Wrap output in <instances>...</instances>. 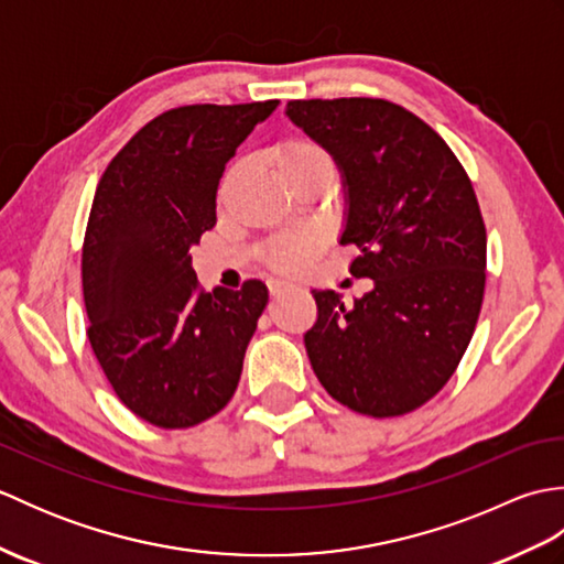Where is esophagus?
Returning a JSON list of instances; mask_svg holds the SVG:
<instances>
[{
    "instance_id": "obj_1",
    "label": "esophagus",
    "mask_w": 564,
    "mask_h": 564,
    "mask_svg": "<svg viewBox=\"0 0 564 564\" xmlns=\"http://www.w3.org/2000/svg\"><path fill=\"white\" fill-rule=\"evenodd\" d=\"M289 289H293V283H289V281H281V279H271L269 281V293L275 297V295H281L283 291H289Z\"/></svg>"
}]
</instances>
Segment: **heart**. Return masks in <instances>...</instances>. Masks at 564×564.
Segmentation results:
<instances>
[{
  "instance_id": "1",
  "label": "heart",
  "mask_w": 564,
  "mask_h": 564,
  "mask_svg": "<svg viewBox=\"0 0 564 564\" xmlns=\"http://www.w3.org/2000/svg\"><path fill=\"white\" fill-rule=\"evenodd\" d=\"M273 164L275 172L283 178L285 186H293L297 182H305L310 176L317 174H334L332 154L319 145V142L310 138H289L273 148ZM235 172L227 174L223 191L232 184ZM322 242L317 235L310 232H291L273 237L263 249V261L269 263L273 271L281 273H295L305 269L310 261L317 257Z\"/></svg>"
}]
</instances>
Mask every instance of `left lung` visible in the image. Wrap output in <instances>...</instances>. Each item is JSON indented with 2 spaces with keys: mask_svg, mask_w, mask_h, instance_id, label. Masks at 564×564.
<instances>
[{
  "mask_svg": "<svg viewBox=\"0 0 564 564\" xmlns=\"http://www.w3.org/2000/svg\"><path fill=\"white\" fill-rule=\"evenodd\" d=\"M285 116L337 162L346 188L341 245L373 291L346 305L313 291L305 349L334 400L400 416L446 386L485 295L487 232L463 164L434 128L386 99L289 101Z\"/></svg>",
  "mask_w": 564,
  "mask_h": 564,
  "instance_id": "8db88e82",
  "label": "left lung"
}]
</instances>
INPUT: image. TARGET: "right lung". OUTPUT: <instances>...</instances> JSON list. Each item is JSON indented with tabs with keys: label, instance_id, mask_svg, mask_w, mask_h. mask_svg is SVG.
Wrapping results in <instances>:
<instances>
[{
	"label": "right lung",
	"instance_id": "add662e5",
	"mask_svg": "<svg viewBox=\"0 0 564 564\" xmlns=\"http://www.w3.org/2000/svg\"><path fill=\"white\" fill-rule=\"evenodd\" d=\"M279 99L164 111L106 166L82 247L87 337L113 392L160 429H188L232 400L261 281L206 293L191 247L215 225L225 164Z\"/></svg>",
	"mask_w": 564,
	"mask_h": 564
}]
</instances>
